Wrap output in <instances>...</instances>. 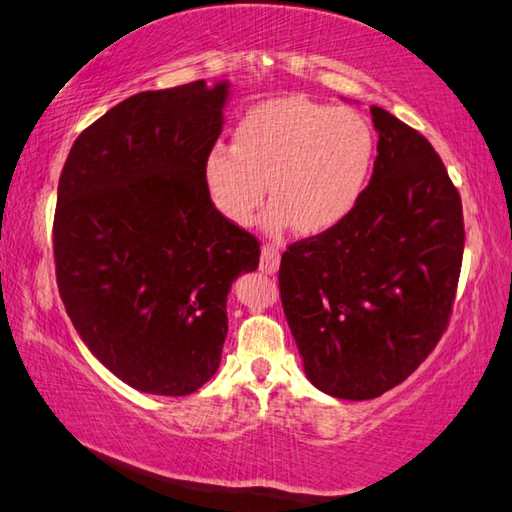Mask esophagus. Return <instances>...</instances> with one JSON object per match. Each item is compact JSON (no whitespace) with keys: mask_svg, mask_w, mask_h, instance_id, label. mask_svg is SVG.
Returning <instances> with one entry per match:
<instances>
[{"mask_svg":"<svg viewBox=\"0 0 512 512\" xmlns=\"http://www.w3.org/2000/svg\"><path fill=\"white\" fill-rule=\"evenodd\" d=\"M281 265V251L274 245H263L261 247V270L265 274H276Z\"/></svg>","mask_w":512,"mask_h":512,"instance_id":"34e87169","label":"esophagus"}]
</instances>
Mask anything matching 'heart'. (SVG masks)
I'll return each mask as SVG.
<instances>
[{"instance_id": "heart-1", "label": "heart", "mask_w": 512, "mask_h": 512, "mask_svg": "<svg viewBox=\"0 0 512 512\" xmlns=\"http://www.w3.org/2000/svg\"><path fill=\"white\" fill-rule=\"evenodd\" d=\"M373 157V130L360 112L288 96L251 107L233 130V148L215 143L206 152L202 175L227 220L254 222L270 191V220L315 236L355 209Z\"/></svg>"}]
</instances>
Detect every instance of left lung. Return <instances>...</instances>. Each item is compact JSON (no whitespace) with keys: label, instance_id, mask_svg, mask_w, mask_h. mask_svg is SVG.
Masks as SVG:
<instances>
[{"label":"left lung","instance_id":"1","mask_svg":"<svg viewBox=\"0 0 512 512\" xmlns=\"http://www.w3.org/2000/svg\"><path fill=\"white\" fill-rule=\"evenodd\" d=\"M378 157L355 209L294 242L279 285L303 371L319 391L371 400L405 382L447 328L463 209L432 143L371 107Z\"/></svg>","mask_w":512,"mask_h":512}]
</instances>
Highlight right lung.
<instances>
[{"label": "right lung", "mask_w": 512, "mask_h": 512, "mask_svg": "<svg viewBox=\"0 0 512 512\" xmlns=\"http://www.w3.org/2000/svg\"><path fill=\"white\" fill-rule=\"evenodd\" d=\"M229 89L195 80L125 98L80 132L58 182L67 315L105 369L152 396H188L213 378L231 283L261 256L204 186Z\"/></svg>", "instance_id": "obj_1"}]
</instances>
